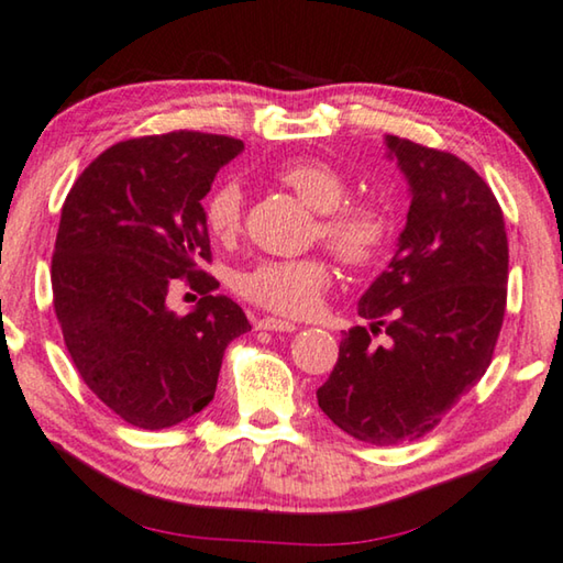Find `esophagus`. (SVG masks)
I'll return each instance as SVG.
<instances>
[{"label": "esophagus", "mask_w": 563, "mask_h": 563, "mask_svg": "<svg viewBox=\"0 0 563 563\" xmlns=\"http://www.w3.org/2000/svg\"><path fill=\"white\" fill-rule=\"evenodd\" d=\"M255 329H260V331H283V333H292V331H298V325L290 323V321H280V318H263V321H257Z\"/></svg>", "instance_id": "obj_1"}]
</instances>
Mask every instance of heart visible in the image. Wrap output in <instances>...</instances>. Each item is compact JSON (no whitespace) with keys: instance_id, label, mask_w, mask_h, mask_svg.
<instances>
[{"instance_id":"1","label":"heart","mask_w":563,"mask_h":563,"mask_svg":"<svg viewBox=\"0 0 563 563\" xmlns=\"http://www.w3.org/2000/svg\"><path fill=\"white\" fill-rule=\"evenodd\" d=\"M280 181L298 199L321 214L318 238L351 267L374 263L391 234L389 212L376 201H346L349 181L323 162H292L280 169ZM205 224L214 240H232L242 224V187L224 179L205 199ZM331 285V267L323 257L263 260L240 275L238 288L253 303L273 313L300 318L313 313Z\"/></svg>"}]
</instances>
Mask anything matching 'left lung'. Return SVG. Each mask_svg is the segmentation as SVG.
Returning <instances> with one entry per match:
<instances>
[{
	"mask_svg": "<svg viewBox=\"0 0 563 563\" xmlns=\"http://www.w3.org/2000/svg\"><path fill=\"white\" fill-rule=\"evenodd\" d=\"M409 184L397 253L358 300L366 325L339 346L318 407L351 438H422L490 366L506 313L508 238L498 199L448 151L384 136Z\"/></svg>",
	"mask_w": 563,
	"mask_h": 563,
	"instance_id": "1",
	"label": "left lung"
}]
</instances>
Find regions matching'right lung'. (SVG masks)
I'll list each match as a JSON object with an SVG mask.
<instances>
[{
    "label": "right lung",
    "mask_w": 563,
    "mask_h": 563,
    "mask_svg": "<svg viewBox=\"0 0 563 563\" xmlns=\"http://www.w3.org/2000/svg\"><path fill=\"white\" fill-rule=\"evenodd\" d=\"M242 148L199 131L121 141L63 205L53 300L65 346L88 389L133 427L164 430L201 412L224 349L250 331L201 271L212 260L201 199ZM176 277L202 292L187 317L165 306Z\"/></svg>",
    "instance_id": "obj_1"
}]
</instances>
